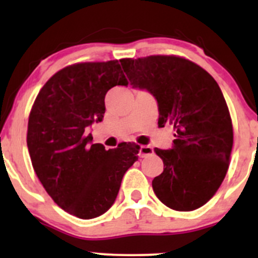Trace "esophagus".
<instances>
[{
  "mask_svg": "<svg viewBox=\"0 0 258 258\" xmlns=\"http://www.w3.org/2000/svg\"><path fill=\"white\" fill-rule=\"evenodd\" d=\"M151 155H153V148L151 146H141L140 147V157L145 158Z\"/></svg>",
  "mask_w": 258,
  "mask_h": 258,
  "instance_id": "1",
  "label": "esophagus"
}]
</instances>
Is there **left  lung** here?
I'll return each instance as SVG.
<instances>
[{
  "label": "left lung",
  "instance_id": "1",
  "mask_svg": "<svg viewBox=\"0 0 258 258\" xmlns=\"http://www.w3.org/2000/svg\"><path fill=\"white\" fill-rule=\"evenodd\" d=\"M121 64L132 87L157 101L158 127L176 130L172 148H155L163 172L153 178V192L176 211L204 206L222 183L232 152V121L220 86L182 57L123 58Z\"/></svg>",
  "mask_w": 258,
  "mask_h": 258
}]
</instances>
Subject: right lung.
Returning a JSON list of instances; mask_svg holds the SVG:
<instances>
[{
	"instance_id": "add662e5",
	"label": "right lung",
	"mask_w": 258,
	"mask_h": 258,
	"mask_svg": "<svg viewBox=\"0 0 258 258\" xmlns=\"http://www.w3.org/2000/svg\"><path fill=\"white\" fill-rule=\"evenodd\" d=\"M118 61L64 67L41 88L28 118L27 147L33 170L54 202L83 220L98 217L116 201L140 146L114 150L93 144L92 123L105 114V96L127 86Z\"/></svg>"
}]
</instances>
